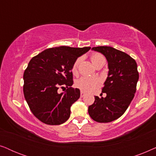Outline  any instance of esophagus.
Returning <instances> with one entry per match:
<instances>
[{"instance_id": "esophagus-1", "label": "esophagus", "mask_w": 156, "mask_h": 156, "mask_svg": "<svg viewBox=\"0 0 156 156\" xmlns=\"http://www.w3.org/2000/svg\"><path fill=\"white\" fill-rule=\"evenodd\" d=\"M85 95H86V93H85L84 91H81V92H80V97L82 98V97H84Z\"/></svg>"}]
</instances>
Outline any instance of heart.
I'll return each instance as SVG.
<instances>
[{
    "mask_svg": "<svg viewBox=\"0 0 156 156\" xmlns=\"http://www.w3.org/2000/svg\"><path fill=\"white\" fill-rule=\"evenodd\" d=\"M101 57H104L101 54L99 53H94L91 56V60L92 62L93 65L97 62L98 59ZM79 63H80V59H77L74 62L72 67V72L73 74H76L77 72V68ZM101 84V81L99 79L95 77H88V76H82L76 82V86L81 90L90 92V91H94Z\"/></svg>",
    "mask_w": 156,
    "mask_h": 156,
    "instance_id": "b5f03b06",
    "label": "heart"
}]
</instances>
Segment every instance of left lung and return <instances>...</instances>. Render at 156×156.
Here are the masks:
<instances>
[{
    "mask_svg": "<svg viewBox=\"0 0 156 156\" xmlns=\"http://www.w3.org/2000/svg\"><path fill=\"white\" fill-rule=\"evenodd\" d=\"M92 50L105 56L108 73L102 88L106 97L95 96V101L89 106L88 112L97 122H111L124 114L133 99L139 78L137 64L126 53L112 47H94Z\"/></svg>",
    "mask_w": 156,
    "mask_h": 156,
    "instance_id": "1",
    "label": "left lung"
}]
</instances>
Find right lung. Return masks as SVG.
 <instances>
[{
  "mask_svg": "<svg viewBox=\"0 0 156 156\" xmlns=\"http://www.w3.org/2000/svg\"><path fill=\"white\" fill-rule=\"evenodd\" d=\"M90 47L49 48L33 57L23 74V93L36 118L48 125H59L69 118L70 107L80 97V89L72 88V67L79 57ZM59 87L67 88L59 94Z\"/></svg>",
  "mask_w": 156,
  "mask_h": 156,
  "instance_id": "right-lung-1",
  "label": "right lung"
}]
</instances>
